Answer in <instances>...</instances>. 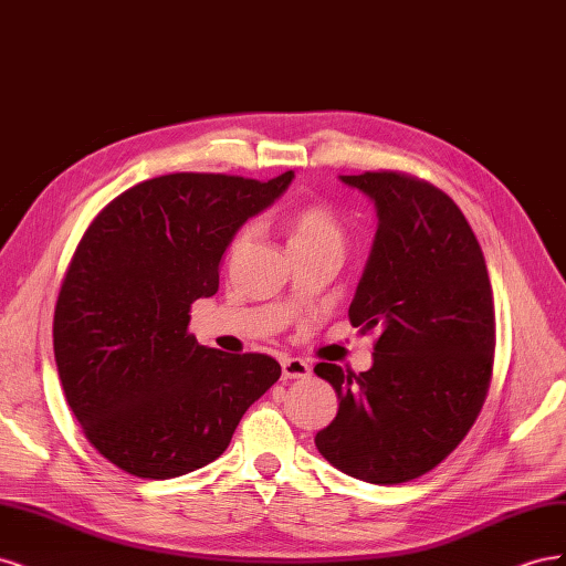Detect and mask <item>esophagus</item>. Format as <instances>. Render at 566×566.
<instances>
[{"label":"esophagus","instance_id":"obj_1","mask_svg":"<svg viewBox=\"0 0 566 566\" xmlns=\"http://www.w3.org/2000/svg\"><path fill=\"white\" fill-rule=\"evenodd\" d=\"M281 368H283V380H297V378H306V375L312 373L310 364H306L304 358H297V356H283Z\"/></svg>","mask_w":566,"mask_h":566}]
</instances>
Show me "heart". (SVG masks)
Segmentation results:
<instances>
[{
    "mask_svg": "<svg viewBox=\"0 0 566 566\" xmlns=\"http://www.w3.org/2000/svg\"><path fill=\"white\" fill-rule=\"evenodd\" d=\"M245 238H248V229L238 231L231 241V250L241 248L245 243ZM287 243H290V250L321 248V245L342 248V243H345L342 219L331 205L306 202L287 219Z\"/></svg>",
    "mask_w": 566,
    "mask_h": 566,
    "instance_id": "1",
    "label": "heart"
}]
</instances>
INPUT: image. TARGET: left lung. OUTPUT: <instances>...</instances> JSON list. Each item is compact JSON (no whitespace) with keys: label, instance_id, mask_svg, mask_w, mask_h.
Listing matches in <instances>:
<instances>
[{"label":"left lung","instance_id":"obj_1","mask_svg":"<svg viewBox=\"0 0 566 566\" xmlns=\"http://www.w3.org/2000/svg\"><path fill=\"white\" fill-rule=\"evenodd\" d=\"M342 181L380 217L349 306L354 328L375 335V361L366 373L314 368L339 399L316 449L349 476L403 484L455 451L486 401L493 290L472 227L441 188L391 169Z\"/></svg>","mask_w":566,"mask_h":566}]
</instances>
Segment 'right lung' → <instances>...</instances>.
Listing matches in <instances>:
<instances>
[{
    "label": "right lung",
    "mask_w": 566,
    "mask_h": 566,
    "mask_svg": "<svg viewBox=\"0 0 566 566\" xmlns=\"http://www.w3.org/2000/svg\"><path fill=\"white\" fill-rule=\"evenodd\" d=\"M293 177L163 175L113 198L80 238L54 310V356L84 437L115 468L172 479L208 465L281 378L276 358L202 347L188 323L191 304L219 290L233 233Z\"/></svg>",
    "instance_id": "add662e5"
}]
</instances>
